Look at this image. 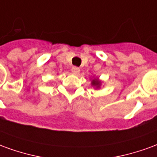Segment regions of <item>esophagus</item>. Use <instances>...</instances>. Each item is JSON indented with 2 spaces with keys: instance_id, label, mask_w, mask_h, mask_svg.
<instances>
[{
  "instance_id": "obj_1",
  "label": "esophagus",
  "mask_w": 157,
  "mask_h": 157,
  "mask_svg": "<svg viewBox=\"0 0 157 157\" xmlns=\"http://www.w3.org/2000/svg\"><path fill=\"white\" fill-rule=\"evenodd\" d=\"M71 71L73 74H75V75H78L79 73H80V68L76 67V66H73V67L71 68Z\"/></svg>"
}]
</instances>
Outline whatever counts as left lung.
Instances as JSON below:
<instances>
[{
    "instance_id": "8db88e82",
    "label": "left lung",
    "mask_w": 157,
    "mask_h": 157,
    "mask_svg": "<svg viewBox=\"0 0 157 157\" xmlns=\"http://www.w3.org/2000/svg\"><path fill=\"white\" fill-rule=\"evenodd\" d=\"M101 81H99L98 78H94L92 81V86H95L96 88H99L100 86H101Z\"/></svg>"
}]
</instances>
